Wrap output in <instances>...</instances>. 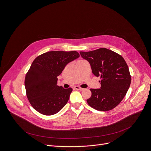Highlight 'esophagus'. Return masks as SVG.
<instances>
[{
  "label": "esophagus",
  "instance_id": "obj_1",
  "mask_svg": "<svg viewBox=\"0 0 151 151\" xmlns=\"http://www.w3.org/2000/svg\"><path fill=\"white\" fill-rule=\"evenodd\" d=\"M74 88H75L76 89H77V90H80V91H83V90H84V89L81 88V87H80V86H75Z\"/></svg>",
  "mask_w": 151,
  "mask_h": 151
}]
</instances>
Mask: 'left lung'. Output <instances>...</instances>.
Returning <instances> with one entry per match:
<instances>
[{"instance_id":"1","label":"left lung","mask_w":151,"mask_h":151,"mask_svg":"<svg viewBox=\"0 0 151 151\" xmlns=\"http://www.w3.org/2000/svg\"><path fill=\"white\" fill-rule=\"evenodd\" d=\"M87 60L94 76L100 77V89H91L88 104L99 111H109L118 106L125 96L131 84V75L124 59L106 48L80 52Z\"/></svg>"}]
</instances>
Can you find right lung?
<instances>
[{
  "label": "right lung",
  "instance_id": "1",
  "mask_svg": "<svg viewBox=\"0 0 151 151\" xmlns=\"http://www.w3.org/2000/svg\"><path fill=\"white\" fill-rule=\"evenodd\" d=\"M79 56L76 51H51L35 59L24 80L26 96L33 109L42 114L53 115L66 104L73 89L58 86L57 77Z\"/></svg>",
  "mask_w": 151,
  "mask_h": 151
}]
</instances>
